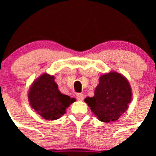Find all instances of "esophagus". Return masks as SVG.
<instances>
[{"label":"esophagus","mask_w":156,"mask_h":156,"mask_svg":"<svg viewBox=\"0 0 156 156\" xmlns=\"http://www.w3.org/2000/svg\"><path fill=\"white\" fill-rule=\"evenodd\" d=\"M76 98H77V100H79V101H82V100H84V94H77Z\"/></svg>","instance_id":"esophagus-1"}]
</instances>
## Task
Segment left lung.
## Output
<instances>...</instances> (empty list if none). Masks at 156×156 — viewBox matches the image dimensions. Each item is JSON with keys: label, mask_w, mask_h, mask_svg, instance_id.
<instances>
[{"label": "left lung", "mask_w": 156, "mask_h": 156, "mask_svg": "<svg viewBox=\"0 0 156 156\" xmlns=\"http://www.w3.org/2000/svg\"><path fill=\"white\" fill-rule=\"evenodd\" d=\"M132 90L128 81L122 74L110 72L101 75L93 97L84 102L97 119L103 122L118 120L128 108Z\"/></svg>", "instance_id": "1"}]
</instances>
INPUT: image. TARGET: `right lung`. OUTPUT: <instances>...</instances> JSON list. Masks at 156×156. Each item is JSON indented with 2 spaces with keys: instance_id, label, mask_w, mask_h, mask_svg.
Masks as SVG:
<instances>
[{
  "instance_id": "add662e5",
  "label": "right lung",
  "mask_w": 156,
  "mask_h": 156,
  "mask_svg": "<svg viewBox=\"0 0 156 156\" xmlns=\"http://www.w3.org/2000/svg\"><path fill=\"white\" fill-rule=\"evenodd\" d=\"M30 106L45 120H56L66 113L75 98L62 94L54 81V76L44 73L34 81L29 88Z\"/></svg>"
}]
</instances>
